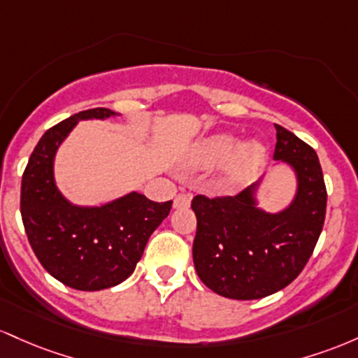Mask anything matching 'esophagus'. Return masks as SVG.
<instances>
[{"mask_svg": "<svg viewBox=\"0 0 358 358\" xmlns=\"http://www.w3.org/2000/svg\"><path fill=\"white\" fill-rule=\"evenodd\" d=\"M191 204V194H184V192H179L174 199V208L179 210V208H187Z\"/></svg>", "mask_w": 358, "mask_h": 358, "instance_id": "obj_1", "label": "esophagus"}]
</instances>
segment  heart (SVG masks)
<instances>
[{
    "mask_svg": "<svg viewBox=\"0 0 358 358\" xmlns=\"http://www.w3.org/2000/svg\"><path fill=\"white\" fill-rule=\"evenodd\" d=\"M266 162V148L259 142L240 145L230 135H216L203 140L192 152V164L196 167H218L227 164L223 184L227 187H238L248 182Z\"/></svg>",
    "mask_w": 358,
    "mask_h": 358,
    "instance_id": "b5f03b06",
    "label": "heart"
}]
</instances>
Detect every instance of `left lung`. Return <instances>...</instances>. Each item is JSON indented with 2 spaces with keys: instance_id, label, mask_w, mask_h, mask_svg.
I'll return each instance as SVG.
<instances>
[{
  "instance_id": "left-lung-1",
  "label": "left lung",
  "mask_w": 358,
  "mask_h": 358,
  "mask_svg": "<svg viewBox=\"0 0 358 358\" xmlns=\"http://www.w3.org/2000/svg\"><path fill=\"white\" fill-rule=\"evenodd\" d=\"M274 160L294 169L296 198L284 211L257 208V184L235 196L198 194L192 260L204 286L230 299H260L301 274L315 250L327 215V186L313 147L275 125Z\"/></svg>"
}]
</instances>
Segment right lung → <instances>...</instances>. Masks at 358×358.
Here are the masks:
<instances>
[{
	"mask_svg": "<svg viewBox=\"0 0 358 358\" xmlns=\"http://www.w3.org/2000/svg\"><path fill=\"white\" fill-rule=\"evenodd\" d=\"M108 108L81 111L49 128L31 152L22 178V211L28 242L52 277L78 291H101L135 271L143 248L172 208L138 192L99 208L74 206L54 180V155L79 120L115 116Z\"/></svg>",
	"mask_w": 358,
	"mask_h": 358,
	"instance_id": "add662e5",
	"label": "right lung"
}]
</instances>
